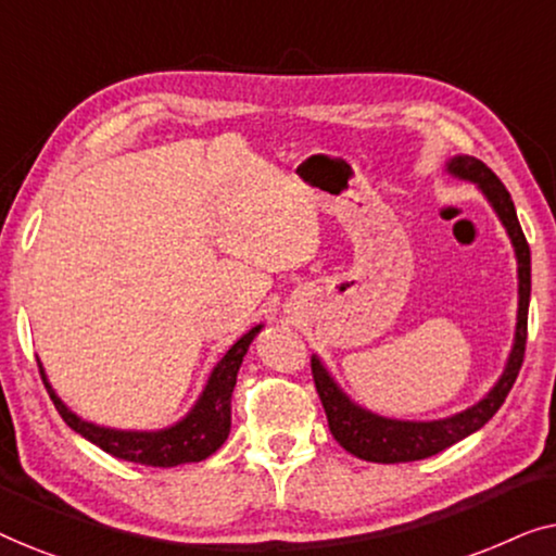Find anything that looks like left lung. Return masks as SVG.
<instances>
[{"label":"left lung","mask_w":556,"mask_h":556,"mask_svg":"<svg viewBox=\"0 0 556 556\" xmlns=\"http://www.w3.org/2000/svg\"><path fill=\"white\" fill-rule=\"evenodd\" d=\"M447 169H451L455 177L476 181V185L483 189V194L489 197L493 210L498 212L501 223L506 225L508 238H511L516 248V261H519V324H516V341L511 356H508L504 377H501L498 384L489 392V397H483L478 405L468 407L466 413L445 417V420L435 422L387 420V417L371 415L367 409L352 405L346 394L333 384V379L329 377V371L324 369V364L314 356V359H311V375H314L316 392L318 397H321L326 417H329L331 435L337 438V443L344 447V451L369 463H409L430 458V455L445 451V447L455 445L458 440L468 438L470 432L483 428V425L498 413V407L504 405L506 394L511 392L523 364V352H527L531 255L529 242L523 238V230L519 225V217H516L511 194H508L504 181L476 156H455L453 162L447 164Z\"/></svg>","instance_id":"obj_1"}]
</instances>
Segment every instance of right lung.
I'll list each match as a JSON object with an SVG mask.
<instances>
[{"label":"right lung","mask_w":556,"mask_h":556,"mask_svg":"<svg viewBox=\"0 0 556 556\" xmlns=\"http://www.w3.org/2000/svg\"><path fill=\"white\" fill-rule=\"evenodd\" d=\"M261 331V326L250 329L245 337H240L230 346L219 364L212 371L207 387H204L200 402H197L192 413L185 420L174 425L169 430L159 432H126V430H109L98 428L93 422L80 420L78 415H73L67 409L52 387L45 379V371L40 367L42 382L48 387V394L52 405L60 413V417L67 422V428H73L78 435H83L90 443L101 447L113 458L139 463V466L151 468H174L181 463H197L210 458L219 445L225 443L230 435V397L238 382V369L245 356L250 341L255 339V333Z\"/></svg>","instance_id":"add662e5"}]
</instances>
